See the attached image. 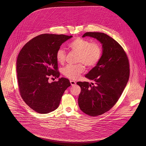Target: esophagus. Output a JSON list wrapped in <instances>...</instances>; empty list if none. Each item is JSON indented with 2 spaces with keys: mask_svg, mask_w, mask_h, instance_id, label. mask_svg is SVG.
<instances>
[{
  "mask_svg": "<svg viewBox=\"0 0 146 146\" xmlns=\"http://www.w3.org/2000/svg\"><path fill=\"white\" fill-rule=\"evenodd\" d=\"M70 83H71V85H72V86H74V85H75V84H76V82H75V81H74V80H70Z\"/></svg>",
  "mask_w": 146,
  "mask_h": 146,
  "instance_id": "1",
  "label": "esophagus"
}]
</instances>
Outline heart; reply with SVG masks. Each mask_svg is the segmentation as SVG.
Segmentation results:
<instances>
[{
    "label": "heart",
    "mask_w": 146,
    "mask_h": 146,
    "mask_svg": "<svg viewBox=\"0 0 146 146\" xmlns=\"http://www.w3.org/2000/svg\"><path fill=\"white\" fill-rule=\"evenodd\" d=\"M69 48L78 53V62L83 63L88 67L95 66L100 61L102 56V49L100 45L96 42L90 43L88 40L77 38L68 44ZM56 60L62 64L66 60L65 51L60 48L56 52ZM84 70L82 63L76 65H67L63 69V75L71 79H77Z\"/></svg>",
    "instance_id": "b5f03b06"
}]
</instances>
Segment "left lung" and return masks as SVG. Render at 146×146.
Segmentation results:
<instances>
[{
	"mask_svg": "<svg viewBox=\"0 0 146 146\" xmlns=\"http://www.w3.org/2000/svg\"><path fill=\"white\" fill-rule=\"evenodd\" d=\"M96 39L102 45L101 58L85 78L95 82H78L81 88L78 104L80 110L91 116L109 111L119 99L129 78V63L122 46L102 33H86L83 38ZM92 85L93 84L91 83Z\"/></svg>",
	"mask_w": 146,
	"mask_h": 146,
	"instance_id": "8db88e82",
	"label": "left lung"
}]
</instances>
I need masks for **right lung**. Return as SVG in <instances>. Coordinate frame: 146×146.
I'll list each match as a JSON object with an SVG mask.
<instances>
[{
	"label": "right lung",
	"mask_w": 146,
	"mask_h": 146,
	"mask_svg": "<svg viewBox=\"0 0 146 146\" xmlns=\"http://www.w3.org/2000/svg\"><path fill=\"white\" fill-rule=\"evenodd\" d=\"M72 36L44 34L27 42L20 52L16 62L21 97L31 109L39 113L56 110L66 89L71 85L61 78L49 83L50 76L58 78L56 52Z\"/></svg>",
	"instance_id": "right-lung-1"
}]
</instances>
